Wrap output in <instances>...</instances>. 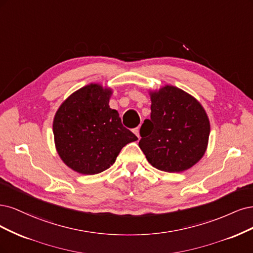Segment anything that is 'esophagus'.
<instances>
[{"label":"esophagus","mask_w":253,"mask_h":253,"mask_svg":"<svg viewBox=\"0 0 253 253\" xmlns=\"http://www.w3.org/2000/svg\"><path fill=\"white\" fill-rule=\"evenodd\" d=\"M133 133H134L138 138H140V137H141V136H140V128H138V127L134 128V129H133Z\"/></svg>","instance_id":"1"}]
</instances>
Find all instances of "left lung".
Here are the masks:
<instances>
[{
  "label": "left lung",
  "mask_w": 253,
  "mask_h": 253,
  "mask_svg": "<svg viewBox=\"0 0 253 253\" xmlns=\"http://www.w3.org/2000/svg\"><path fill=\"white\" fill-rule=\"evenodd\" d=\"M149 94L150 120L141 127L138 146L159 170L182 172L191 168L208 146L210 122L205 109L195 97L171 85Z\"/></svg>",
  "instance_id": "left-lung-1"
}]
</instances>
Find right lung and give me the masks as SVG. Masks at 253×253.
I'll list each match as a JSON object with an SVG mask.
<instances>
[{
  "mask_svg": "<svg viewBox=\"0 0 253 253\" xmlns=\"http://www.w3.org/2000/svg\"><path fill=\"white\" fill-rule=\"evenodd\" d=\"M112 89L91 83L70 94L55 112L54 145L61 160L82 174H96L116 162L137 137L109 107Z\"/></svg>",
  "mask_w": 253,
  "mask_h": 253,
  "instance_id": "obj_1",
  "label": "right lung"
}]
</instances>
